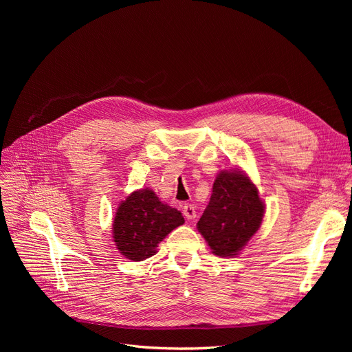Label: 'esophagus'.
I'll list each match as a JSON object with an SVG mask.
<instances>
[{"label": "esophagus", "instance_id": "34e87169", "mask_svg": "<svg viewBox=\"0 0 352 352\" xmlns=\"http://www.w3.org/2000/svg\"><path fill=\"white\" fill-rule=\"evenodd\" d=\"M182 212L188 220H194L197 217V211H195L194 204H184L182 206Z\"/></svg>", "mask_w": 352, "mask_h": 352}]
</instances>
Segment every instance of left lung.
Masks as SVG:
<instances>
[{
	"mask_svg": "<svg viewBox=\"0 0 352 352\" xmlns=\"http://www.w3.org/2000/svg\"><path fill=\"white\" fill-rule=\"evenodd\" d=\"M263 214L264 204L251 180L239 170L221 172L197 226L212 252L232 257L258 230Z\"/></svg>",
	"mask_w": 352,
	"mask_h": 352,
	"instance_id": "obj_1",
	"label": "left lung"
}]
</instances>
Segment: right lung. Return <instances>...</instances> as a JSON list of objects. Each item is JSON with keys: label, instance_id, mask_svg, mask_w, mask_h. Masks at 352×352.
<instances>
[{"label": "right lung", "instance_id": "1", "mask_svg": "<svg viewBox=\"0 0 352 352\" xmlns=\"http://www.w3.org/2000/svg\"><path fill=\"white\" fill-rule=\"evenodd\" d=\"M184 223L182 212L163 204L151 189H141L119 206L113 223V238L126 258L144 261L153 257L157 245Z\"/></svg>", "mask_w": 352, "mask_h": 352}]
</instances>
